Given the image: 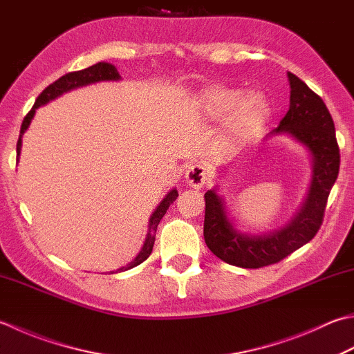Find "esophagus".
Listing matches in <instances>:
<instances>
[{"label":"esophagus","instance_id":"esophagus-1","mask_svg":"<svg viewBox=\"0 0 354 354\" xmlns=\"http://www.w3.org/2000/svg\"><path fill=\"white\" fill-rule=\"evenodd\" d=\"M209 179V173H207V169L203 164L199 162H193L185 170V181L193 189H201L204 187V184Z\"/></svg>","mask_w":354,"mask_h":354}]
</instances>
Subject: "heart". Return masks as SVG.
I'll return each mask as SVG.
<instances>
[{
    "instance_id": "heart-1",
    "label": "heart",
    "mask_w": 354,
    "mask_h": 354,
    "mask_svg": "<svg viewBox=\"0 0 354 354\" xmlns=\"http://www.w3.org/2000/svg\"><path fill=\"white\" fill-rule=\"evenodd\" d=\"M196 109L207 118H227L225 131L232 141H244L266 121L268 104L262 95L228 87H210L199 93Z\"/></svg>"
}]
</instances>
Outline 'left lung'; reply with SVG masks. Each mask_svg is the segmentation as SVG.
Returning a JSON list of instances; mask_svg holds the SVG:
<instances>
[{
  "instance_id": "1",
  "label": "left lung",
  "mask_w": 354,
  "mask_h": 354,
  "mask_svg": "<svg viewBox=\"0 0 354 354\" xmlns=\"http://www.w3.org/2000/svg\"><path fill=\"white\" fill-rule=\"evenodd\" d=\"M287 76L292 88L290 109L279 126L270 131L268 136L288 133L306 145L313 162L308 195L301 210L286 227L264 234H252L234 228L225 210L224 199L216 190L207 192L204 195L205 244L213 254L230 266L242 268L272 266L313 239L322 225L330 190L337 178L341 155L333 118L321 96L306 82L290 72Z\"/></svg>"
}]
</instances>
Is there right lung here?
Instances as JSON below:
<instances>
[{
    "label": "right lung",
    "instance_id": "obj_1",
    "mask_svg": "<svg viewBox=\"0 0 354 354\" xmlns=\"http://www.w3.org/2000/svg\"><path fill=\"white\" fill-rule=\"evenodd\" d=\"M121 76L118 73L116 67L110 64V62H98V64H93L87 68H82V71L78 72H71V73H66L64 76H61L59 80H57L55 82H52L50 86H47L43 92L39 93V96L35 101L33 107L29 113L26 115L23 124H21V130H19V138H18V142H17V156H19L21 153V138H23L24 131L29 127V124L32 121V118L35 115V110L38 107L44 106L48 101H52L55 98H58L59 95L68 92V90H73V88H78L82 86H87V84H93V82H100V81H118ZM18 159V158H17ZM178 198V190L173 189L167 196H165L161 204L156 207V210L153 212V214L150 216L149 221V233H147V238H145L144 245L141 248V252L138 253L136 258L127 264L126 267H122L118 270V272H126V270L133 268L136 266L142 264V262L149 258L151 250H153V244H155V236H156V228L159 221L162 219V216L165 213H167L170 204H173Z\"/></svg>",
    "mask_w": 354,
    "mask_h": 354
}]
</instances>
